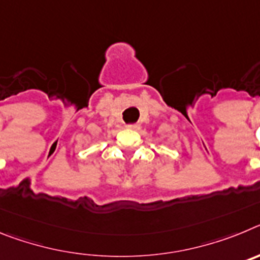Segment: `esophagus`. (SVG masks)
<instances>
[{"label": "esophagus", "instance_id": "esophagus-1", "mask_svg": "<svg viewBox=\"0 0 260 260\" xmlns=\"http://www.w3.org/2000/svg\"><path fill=\"white\" fill-rule=\"evenodd\" d=\"M126 127L130 128V130H138V128H139V125H138V123H128V125H126Z\"/></svg>", "mask_w": 260, "mask_h": 260}]
</instances>
